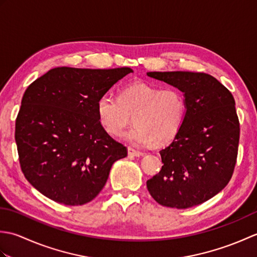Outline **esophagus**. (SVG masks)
Segmentation results:
<instances>
[{"mask_svg":"<svg viewBox=\"0 0 257 257\" xmlns=\"http://www.w3.org/2000/svg\"><path fill=\"white\" fill-rule=\"evenodd\" d=\"M128 156H130V157H143L144 154H143V152L135 150V149L130 148V147H129V148H128Z\"/></svg>","mask_w":257,"mask_h":257,"instance_id":"1","label":"esophagus"}]
</instances>
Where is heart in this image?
Masks as SVG:
<instances>
[{
    "label": "heart",
    "instance_id": "heart-1",
    "mask_svg": "<svg viewBox=\"0 0 257 257\" xmlns=\"http://www.w3.org/2000/svg\"><path fill=\"white\" fill-rule=\"evenodd\" d=\"M187 102L182 91L136 81L119 91V98L103 95L97 101V114L108 134L120 136L133 120L136 125L123 135L138 147L165 145L182 127Z\"/></svg>",
    "mask_w": 257,
    "mask_h": 257
}]
</instances>
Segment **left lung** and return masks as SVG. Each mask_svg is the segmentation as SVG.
Wrapping results in <instances>:
<instances>
[{"mask_svg": "<svg viewBox=\"0 0 257 257\" xmlns=\"http://www.w3.org/2000/svg\"><path fill=\"white\" fill-rule=\"evenodd\" d=\"M183 92L187 111L172 143L160 151L163 166L147 181L158 203L188 209L226 187L236 163L239 123L232 94L204 73L149 72Z\"/></svg>", "mask_w": 257, "mask_h": 257, "instance_id": "obj_1", "label": "left lung"}]
</instances>
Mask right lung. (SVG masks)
Returning a JSON list of instances; mask_svg holds the SVG:
<instances>
[{"mask_svg": "<svg viewBox=\"0 0 257 257\" xmlns=\"http://www.w3.org/2000/svg\"><path fill=\"white\" fill-rule=\"evenodd\" d=\"M133 72L56 67L27 87L15 141L22 171L43 195L65 205L88 203L113 163L127 157V148L101 125L97 101Z\"/></svg>", "mask_w": 257, "mask_h": 257, "instance_id": "right-lung-1", "label": "right lung"}]
</instances>
